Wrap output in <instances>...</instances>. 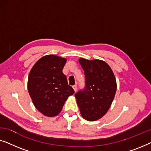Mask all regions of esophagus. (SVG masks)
I'll return each instance as SVG.
<instances>
[{
    "label": "esophagus",
    "instance_id": "obj_1",
    "mask_svg": "<svg viewBox=\"0 0 151 151\" xmlns=\"http://www.w3.org/2000/svg\"><path fill=\"white\" fill-rule=\"evenodd\" d=\"M73 90L75 91V92H76V91H77V85H76V84H75V85H73Z\"/></svg>",
    "mask_w": 151,
    "mask_h": 151
}]
</instances>
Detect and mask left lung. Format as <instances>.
Listing matches in <instances>:
<instances>
[{"label":"left lung","mask_w":151,"mask_h":151,"mask_svg":"<svg viewBox=\"0 0 151 151\" xmlns=\"http://www.w3.org/2000/svg\"><path fill=\"white\" fill-rule=\"evenodd\" d=\"M85 86L75 94L82 117L96 121L106 114L116 92V80L108 64L100 60L80 58Z\"/></svg>","instance_id":"1"}]
</instances>
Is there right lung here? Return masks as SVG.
<instances>
[{"label": "right lung", "instance_id": "1", "mask_svg": "<svg viewBox=\"0 0 151 151\" xmlns=\"http://www.w3.org/2000/svg\"><path fill=\"white\" fill-rule=\"evenodd\" d=\"M66 61L57 55H45L36 62L29 75V93L35 107L45 116L57 115L74 93L63 73Z\"/></svg>", "mask_w": 151, "mask_h": 151}]
</instances>
